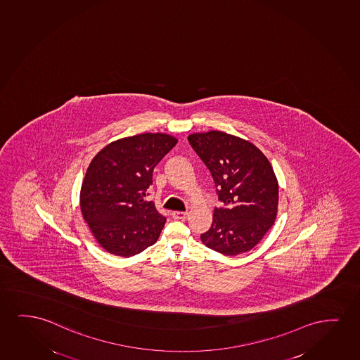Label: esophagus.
<instances>
[{
  "label": "esophagus",
  "mask_w": 360,
  "mask_h": 360,
  "mask_svg": "<svg viewBox=\"0 0 360 360\" xmlns=\"http://www.w3.org/2000/svg\"><path fill=\"white\" fill-rule=\"evenodd\" d=\"M172 217L174 219H177V220H184V219H187L188 212H173Z\"/></svg>",
  "instance_id": "esophagus-1"
}]
</instances>
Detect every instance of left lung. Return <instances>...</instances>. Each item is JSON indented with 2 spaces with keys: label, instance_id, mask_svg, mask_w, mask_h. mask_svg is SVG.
I'll return each instance as SVG.
<instances>
[{
  "label": "left lung",
  "instance_id": "8db88e82",
  "mask_svg": "<svg viewBox=\"0 0 360 360\" xmlns=\"http://www.w3.org/2000/svg\"><path fill=\"white\" fill-rule=\"evenodd\" d=\"M188 141L209 168L224 202L200 235L202 243L225 256L250 251L278 212L279 187L271 162L253 143L224 131L191 134Z\"/></svg>",
  "mask_w": 360,
  "mask_h": 360
}]
</instances>
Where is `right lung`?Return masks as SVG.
I'll return each instance as SVG.
<instances>
[{
	"label": "right lung",
	"instance_id": "1",
	"mask_svg": "<svg viewBox=\"0 0 360 360\" xmlns=\"http://www.w3.org/2000/svg\"><path fill=\"white\" fill-rule=\"evenodd\" d=\"M177 143L168 134H139L108 143L89 163L79 207L105 251L131 257L158 241L166 217L143 197L153 184V168Z\"/></svg>",
	"mask_w": 360,
	"mask_h": 360
}]
</instances>
